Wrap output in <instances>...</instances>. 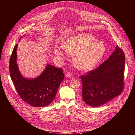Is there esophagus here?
Instances as JSON below:
<instances>
[{
    "instance_id": "obj_1",
    "label": "esophagus",
    "mask_w": 135,
    "mask_h": 135,
    "mask_svg": "<svg viewBox=\"0 0 135 135\" xmlns=\"http://www.w3.org/2000/svg\"><path fill=\"white\" fill-rule=\"evenodd\" d=\"M73 74L70 72H67L66 74V76L67 77H71V76H72Z\"/></svg>"
}]
</instances>
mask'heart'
Wrapping results in <instances>:
<instances>
[{
    "mask_svg": "<svg viewBox=\"0 0 135 135\" xmlns=\"http://www.w3.org/2000/svg\"><path fill=\"white\" fill-rule=\"evenodd\" d=\"M62 48L66 51L74 54L73 60L75 66L83 70L93 68L101 58L105 51L103 42L97 41L93 36L87 34H79L68 38L62 43ZM55 54L64 57L65 52L56 47Z\"/></svg>",
    "mask_w": 135,
    "mask_h": 135,
    "instance_id": "b5f03b06",
    "label": "heart"
}]
</instances>
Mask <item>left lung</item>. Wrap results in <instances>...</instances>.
<instances>
[{
  "label": "left lung",
  "mask_w": 135,
  "mask_h": 135,
  "mask_svg": "<svg viewBox=\"0 0 135 135\" xmlns=\"http://www.w3.org/2000/svg\"><path fill=\"white\" fill-rule=\"evenodd\" d=\"M124 54L117 46L106 61L81 76L84 102L89 106L98 107L121 94L124 88Z\"/></svg>",
  "instance_id": "1"
}]
</instances>
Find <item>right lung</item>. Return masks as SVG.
<instances>
[{"mask_svg": "<svg viewBox=\"0 0 135 135\" xmlns=\"http://www.w3.org/2000/svg\"><path fill=\"white\" fill-rule=\"evenodd\" d=\"M16 44L9 60V73L16 90L21 98L34 107L49 105L54 100L58 88L64 79L63 70L48 65L43 72L36 78H24L19 71L16 62Z\"/></svg>", "mask_w": 135, "mask_h": 135, "instance_id": "1", "label": "right lung"}]
</instances>
